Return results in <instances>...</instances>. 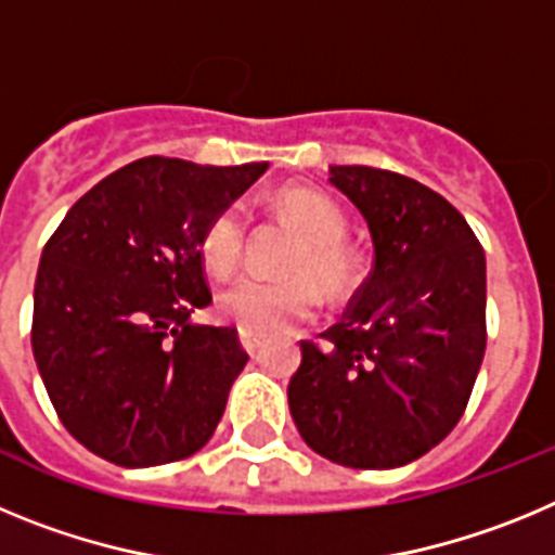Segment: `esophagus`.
Wrapping results in <instances>:
<instances>
[{"label": "esophagus", "instance_id": "obj_1", "mask_svg": "<svg viewBox=\"0 0 555 555\" xmlns=\"http://www.w3.org/2000/svg\"><path fill=\"white\" fill-rule=\"evenodd\" d=\"M238 338H242V347L247 352H255L263 341V336H258V333H253V331H244V327H238Z\"/></svg>", "mask_w": 555, "mask_h": 555}]
</instances>
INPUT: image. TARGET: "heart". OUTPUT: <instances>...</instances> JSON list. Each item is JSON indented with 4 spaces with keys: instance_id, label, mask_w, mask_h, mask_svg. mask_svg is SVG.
I'll use <instances>...</instances> for the list:
<instances>
[{
    "instance_id": "1",
    "label": "heart",
    "mask_w": 555,
    "mask_h": 555,
    "mask_svg": "<svg viewBox=\"0 0 555 555\" xmlns=\"http://www.w3.org/2000/svg\"><path fill=\"white\" fill-rule=\"evenodd\" d=\"M283 217L297 224L306 242L286 261V278H238L219 294V311L253 333L286 331L320 308L321 283L331 297H345L358 281V263L345 247L347 219L327 194L313 189H283L278 194ZM247 217L242 205H224L199 233V255L214 274H230L244 255Z\"/></svg>"
}]
</instances>
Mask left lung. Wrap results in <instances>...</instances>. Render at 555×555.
<instances>
[{
	"instance_id": "8db88e82",
	"label": "left lung",
	"mask_w": 555,
	"mask_h": 555,
	"mask_svg": "<svg viewBox=\"0 0 555 555\" xmlns=\"http://www.w3.org/2000/svg\"><path fill=\"white\" fill-rule=\"evenodd\" d=\"M331 183L366 219L375 263L341 322L300 341L288 409L333 464L403 467L467 409L487 350V258L428 185L372 166H331Z\"/></svg>"
}]
</instances>
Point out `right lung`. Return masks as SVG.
Here are the masks:
<instances>
[{
  "label": "right lung",
  "instance_id": "1",
  "mask_svg": "<svg viewBox=\"0 0 555 555\" xmlns=\"http://www.w3.org/2000/svg\"><path fill=\"white\" fill-rule=\"evenodd\" d=\"M269 164L141 158L68 210L41 253L33 356L61 423L100 459L155 467L205 448L247 364L210 302L199 233Z\"/></svg>",
  "mask_w": 555,
  "mask_h": 555
}]
</instances>
